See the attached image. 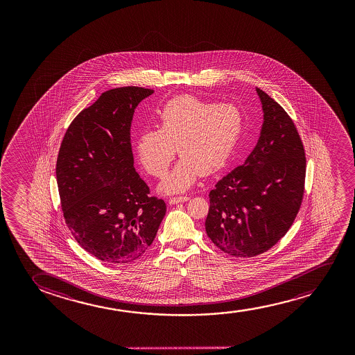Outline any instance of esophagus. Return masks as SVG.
Listing matches in <instances>:
<instances>
[{"label": "esophagus", "instance_id": "esophagus-1", "mask_svg": "<svg viewBox=\"0 0 355 355\" xmlns=\"http://www.w3.org/2000/svg\"><path fill=\"white\" fill-rule=\"evenodd\" d=\"M188 200H189L188 196H172V198H170V200H168V202H170L171 205H175L180 204V202H184V201H188Z\"/></svg>", "mask_w": 355, "mask_h": 355}]
</instances>
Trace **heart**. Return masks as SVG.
<instances>
[{
    "instance_id": "1",
    "label": "heart",
    "mask_w": 355,
    "mask_h": 355,
    "mask_svg": "<svg viewBox=\"0 0 355 355\" xmlns=\"http://www.w3.org/2000/svg\"><path fill=\"white\" fill-rule=\"evenodd\" d=\"M243 115L230 103L216 104L193 96L171 99L159 112L160 130L141 132L137 154L150 175L164 177L175 159L182 160L161 183L164 193L188 189L202 175L220 170L233 154L243 132Z\"/></svg>"
}]
</instances>
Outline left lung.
Returning a JSON list of instances; mask_svg holds the SVG:
<instances>
[{
  "instance_id": "obj_1",
  "label": "left lung",
  "mask_w": 355,
  "mask_h": 355,
  "mask_svg": "<svg viewBox=\"0 0 355 355\" xmlns=\"http://www.w3.org/2000/svg\"><path fill=\"white\" fill-rule=\"evenodd\" d=\"M262 131L248 159L209 191L205 228L212 243L233 257H254L287 233L301 207L306 153L284 107L256 88Z\"/></svg>"
}]
</instances>
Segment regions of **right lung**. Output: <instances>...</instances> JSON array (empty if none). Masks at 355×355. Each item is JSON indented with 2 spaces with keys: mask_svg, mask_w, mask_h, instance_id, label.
Segmentation results:
<instances>
[{
  "mask_svg": "<svg viewBox=\"0 0 355 355\" xmlns=\"http://www.w3.org/2000/svg\"><path fill=\"white\" fill-rule=\"evenodd\" d=\"M149 88L119 87L102 93L65 132L57 159L64 219L81 248L107 263L141 257L165 217L162 199L133 166L131 123Z\"/></svg>",
  "mask_w": 355,
  "mask_h": 355,
  "instance_id": "1",
  "label": "right lung"
}]
</instances>
